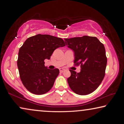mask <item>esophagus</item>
Returning <instances> with one entry per match:
<instances>
[{
  "label": "esophagus",
  "mask_w": 124,
  "mask_h": 124,
  "mask_svg": "<svg viewBox=\"0 0 124 124\" xmlns=\"http://www.w3.org/2000/svg\"><path fill=\"white\" fill-rule=\"evenodd\" d=\"M64 71V69H63V68H60V72H61V73H63Z\"/></svg>",
  "instance_id": "1"
}]
</instances>
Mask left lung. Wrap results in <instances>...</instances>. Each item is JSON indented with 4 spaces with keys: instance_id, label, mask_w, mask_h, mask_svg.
I'll return each instance as SVG.
<instances>
[{
    "instance_id": "8db88e82",
    "label": "left lung",
    "mask_w": 124,
    "mask_h": 124,
    "mask_svg": "<svg viewBox=\"0 0 124 124\" xmlns=\"http://www.w3.org/2000/svg\"><path fill=\"white\" fill-rule=\"evenodd\" d=\"M66 45L74 52V65H80V73L70 70L67 79L72 91L79 95L93 92L102 83L105 75L107 58L104 45L97 38L84 35L64 39Z\"/></svg>"
}]
</instances>
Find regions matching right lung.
Instances as JSON below:
<instances>
[{"mask_svg": "<svg viewBox=\"0 0 124 124\" xmlns=\"http://www.w3.org/2000/svg\"><path fill=\"white\" fill-rule=\"evenodd\" d=\"M65 45L62 39L47 34H37L24 41L17 63L20 79L28 91L35 95L50 91L60 71L47 68L44 60H50L54 50Z\"/></svg>", "mask_w": 124, "mask_h": 124, "instance_id": "add662e5", "label": "right lung"}]
</instances>
